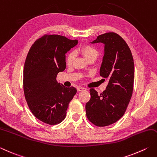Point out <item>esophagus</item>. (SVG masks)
<instances>
[{"label": "esophagus", "mask_w": 157, "mask_h": 157, "mask_svg": "<svg viewBox=\"0 0 157 157\" xmlns=\"http://www.w3.org/2000/svg\"><path fill=\"white\" fill-rule=\"evenodd\" d=\"M77 90H78V91H82V90H86V89L84 87L78 86V88H77Z\"/></svg>", "instance_id": "obj_1"}]
</instances>
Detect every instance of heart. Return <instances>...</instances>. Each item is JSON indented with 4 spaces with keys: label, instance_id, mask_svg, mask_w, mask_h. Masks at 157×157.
Instances as JSON below:
<instances>
[{
    "label": "heart",
    "instance_id": "b5f03b06",
    "mask_svg": "<svg viewBox=\"0 0 157 157\" xmlns=\"http://www.w3.org/2000/svg\"><path fill=\"white\" fill-rule=\"evenodd\" d=\"M79 52L83 55L86 60H89L90 59H94L96 60L97 58L99 56V51H98L97 49L94 47L93 45H90V44H85L82 45V47L79 49ZM75 58V54L73 52H69V53L67 54L66 57V62L67 64L71 65L73 62Z\"/></svg>",
    "mask_w": 157,
    "mask_h": 157
}]
</instances>
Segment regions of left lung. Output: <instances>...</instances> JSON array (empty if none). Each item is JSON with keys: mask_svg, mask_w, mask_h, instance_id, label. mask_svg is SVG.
Masks as SVG:
<instances>
[{"mask_svg": "<svg viewBox=\"0 0 157 157\" xmlns=\"http://www.w3.org/2000/svg\"><path fill=\"white\" fill-rule=\"evenodd\" d=\"M100 42L105 44L100 75L109 83L100 94L90 89L91 97L86 104V112L92 123L105 127L124 114L133 94L135 69L130 48L117 33H104L92 43Z\"/></svg>", "mask_w": 157, "mask_h": 157, "instance_id": "obj_1", "label": "left lung"}]
</instances>
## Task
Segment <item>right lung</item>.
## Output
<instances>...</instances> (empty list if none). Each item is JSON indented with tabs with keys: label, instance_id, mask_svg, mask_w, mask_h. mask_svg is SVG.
Returning a JSON list of instances; mask_svg holds the SVG:
<instances>
[{
	"label": "right lung",
	"instance_id": "obj_1",
	"mask_svg": "<svg viewBox=\"0 0 157 157\" xmlns=\"http://www.w3.org/2000/svg\"><path fill=\"white\" fill-rule=\"evenodd\" d=\"M78 42L45 34L34 43L27 54L23 72L24 96L33 114L44 123H60L77 93L75 88L58 83L56 77L66 68L65 54Z\"/></svg>",
	"mask_w": 157,
	"mask_h": 157
}]
</instances>
